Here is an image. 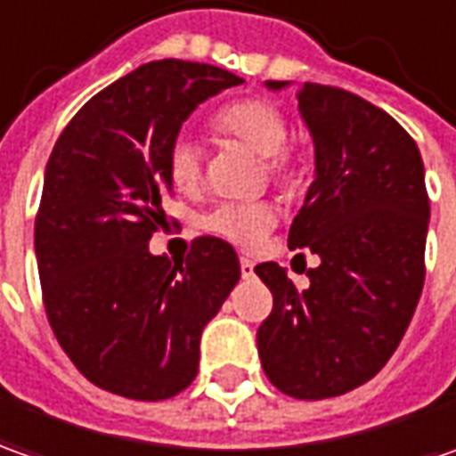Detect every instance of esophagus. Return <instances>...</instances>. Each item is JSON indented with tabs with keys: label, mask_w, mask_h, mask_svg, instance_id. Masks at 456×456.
I'll list each match as a JSON object with an SVG mask.
<instances>
[{
	"label": "esophagus",
	"mask_w": 456,
	"mask_h": 456,
	"mask_svg": "<svg viewBox=\"0 0 456 456\" xmlns=\"http://www.w3.org/2000/svg\"><path fill=\"white\" fill-rule=\"evenodd\" d=\"M240 270H242L244 280H249V277H255V262L249 257L240 259Z\"/></svg>",
	"instance_id": "obj_1"
}]
</instances>
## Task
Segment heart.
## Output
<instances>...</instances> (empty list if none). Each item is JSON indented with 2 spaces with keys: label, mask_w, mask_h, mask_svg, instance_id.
<instances>
[{
  "label": "heart",
  "mask_w": 456,
  "mask_h": 456,
  "mask_svg": "<svg viewBox=\"0 0 456 456\" xmlns=\"http://www.w3.org/2000/svg\"><path fill=\"white\" fill-rule=\"evenodd\" d=\"M214 131L232 143L252 151L265 159L270 176L290 186L295 181V159L285 149L288 141V123L285 116L267 101H240L224 108L214 118ZM168 174L179 189H194L201 181V153L199 149L179 138L168 151ZM277 224V212L273 204L252 201V204H222L207 216V227L240 247H257L267 232Z\"/></svg>",
  "instance_id": "b5f03b06"
}]
</instances>
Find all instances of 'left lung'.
Returning a JSON list of instances; mask_svg holds the SVG:
<instances>
[{"label":"left lung","mask_w":456,"mask_h":456,"mask_svg":"<svg viewBox=\"0 0 456 456\" xmlns=\"http://www.w3.org/2000/svg\"><path fill=\"white\" fill-rule=\"evenodd\" d=\"M290 83L267 80V90ZM315 179L288 244L321 257L297 290L277 262L255 267L273 292L257 351L292 399H330L370 381L399 348L424 288L429 199L414 138L348 90L297 87Z\"/></svg>","instance_id":"left-lung-1"}]
</instances>
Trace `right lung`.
Instances as JSON below:
<instances>
[{
    "instance_id": "right-lung-1",
    "label": "right lung",
    "mask_w": 456,
    "mask_h": 456,
    "mask_svg": "<svg viewBox=\"0 0 456 456\" xmlns=\"http://www.w3.org/2000/svg\"><path fill=\"white\" fill-rule=\"evenodd\" d=\"M242 83L204 62H146L90 98L50 153L35 219L45 310L77 370L110 394L161 401L191 384L201 330L242 275L216 237L179 262L149 249L183 120Z\"/></svg>"
}]
</instances>
